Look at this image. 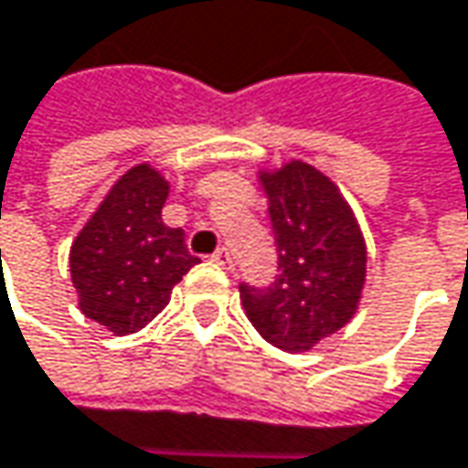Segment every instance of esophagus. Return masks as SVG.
Returning a JSON list of instances; mask_svg holds the SVG:
<instances>
[{
	"mask_svg": "<svg viewBox=\"0 0 468 468\" xmlns=\"http://www.w3.org/2000/svg\"><path fill=\"white\" fill-rule=\"evenodd\" d=\"M219 268H225V271H233L235 262H233V254H230V249H219V251H214V257H211Z\"/></svg>",
	"mask_w": 468,
	"mask_h": 468,
	"instance_id": "34e87169",
	"label": "esophagus"
}]
</instances>
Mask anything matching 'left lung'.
<instances>
[{
	"label": "left lung",
	"mask_w": 468,
	"mask_h": 468,
	"mask_svg": "<svg viewBox=\"0 0 468 468\" xmlns=\"http://www.w3.org/2000/svg\"><path fill=\"white\" fill-rule=\"evenodd\" d=\"M278 249V276L268 286L240 283L254 329L281 351H311L354 319L367 246L346 197L314 165L292 160L260 174Z\"/></svg>",
	"instance_id": "1"
}]
</instances>
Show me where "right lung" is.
I'll use <instances>...</instances> for the list:
<instances>
[{
	"label": "right lung",
	"instance_id": "add662e5",
	"mask_svg": "<svg viewBox=\"0 0 468 468\" xmlns=\"http://www.w3.org/2000/svg\"><path fill=\"white\" fill-rule=\"evenodd\" d=\"M168 182L149 165H133L71 243L69 268L80 311L114 335L147 326L174 286L197 262L179 228L160 217Z\"/></svg>",
	"mask_w": 468,
	"mask_h": 468
}]
</instances>
